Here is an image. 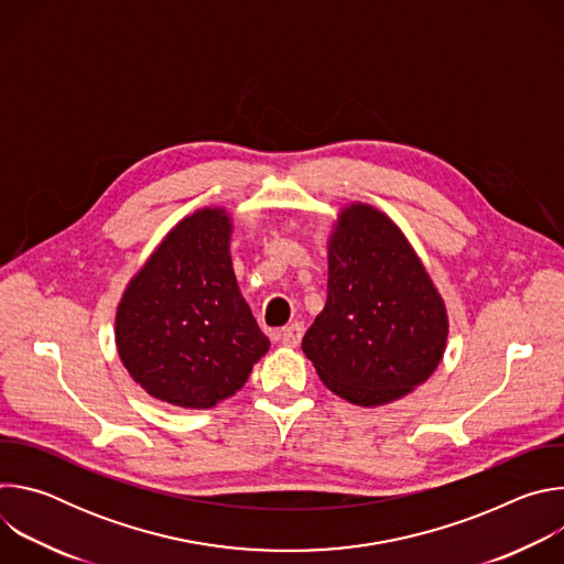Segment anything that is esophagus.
Listing matches in <instances>:
<instances>
[{
    "instance_id": "obj_1",
    "label": "esophagus",
    "mask_w": 564,
    "mask_h": 564,
    "mask_svg": "<svg viewBox=\"0 0 564 564\" xmlns=\"http://www.w3.org/2000/svg\"><path fill=\"white\" fill-rule=\"evenodd\" d=\"M303 324H292V326H288V328H283L281 330V344L283 346H288V348H296L299 344H301V337H303Z\"/></svg>"
}]
</instances>
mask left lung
Masks as SVG:
<instances>
[{"label": "left lung", "instance_id": "1", "mask_svg": "<svg viewBox=\"0 0 564 564\" xmlns=\"http://www.w3.org/2000/svg\"><path fill=\"white\" fill-rule=\"evenodd\" d=\"M446 337L444 301L404 234L370 205L341 209L328 301L301 344L321 381L350 404H388L435 372Z\"/></svg>", "mask_w": 564, "mask_h": 564}]
</instances>
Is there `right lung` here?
<instances>
[{"label": "right lung", "mask_w": 564, "mask_h": 564, "mask_svg": "<svg viewBox=\"0 0 564 564\" xmlns=\"http://www.w3.org/2000/svg\"><path fill=\"white\" fill-rule=\"evenodd\" d=\"M225 209L183 218L127 285L116 314L118 355L140 388L181 409H212L243 388L268 352L238 292Z\"/></svg>", "instance_id": "right-lung-1"}]
</instances>
